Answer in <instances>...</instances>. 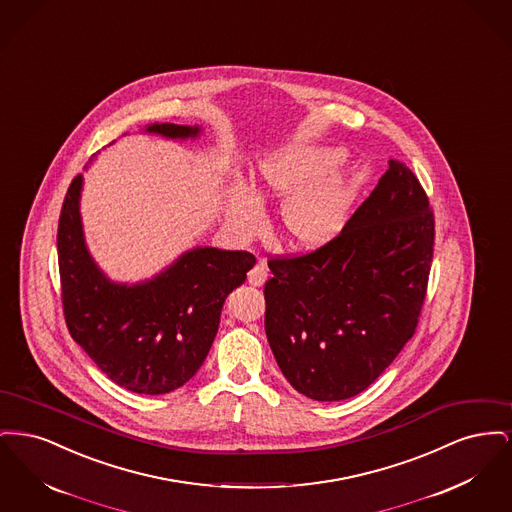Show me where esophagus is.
Masks as SVG:
<instances>
[{
    "instance_id": "obj_1",
    "label": "esophagus",
    "mask_w": 512,
    "mask_h": 512,
    "mask_svg": "<svg viewBox=\"0 0 512 512\" xmlns=\"http://www.w3.org/2000/svg\"><path fill=\"white\" fill-rule=\"evenodd\" d=\"M267 276V265H265V263H257L255 267L247 272V282H249L251 286H263L265 280H267Z\"/></svg>"
}]
</instances>
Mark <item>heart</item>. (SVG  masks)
I'll return each mask as SVG.
<instances>
[{
	"label": "heart",
	"mask_w": 512,
	"mask_h": 512,
	"mask_svg": "<svg viewBox=\"0 0 512 512\" xmlns=\"http://www.w3.org/2000/svg\"><path fill=\"white\" fill-rule=\"evenodd\" d=\"M334 147L295 146L267 155L253 172V195L234 186L226 195L230 228L242 236H255L263 228L257 201H284L280 224L290 244L299 249H320L330 244L349 211V178L334 171L341 161Z\"/></svg>",
	"instance_id": "obj_1"
}]
</instances>
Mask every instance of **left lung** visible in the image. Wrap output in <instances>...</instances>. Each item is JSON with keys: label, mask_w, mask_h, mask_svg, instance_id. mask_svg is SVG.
<instances>
[{"label": "left lung", "mask_w": 512, "mask_h": 512, "mask_svg": "<svg viewBox=\"0 0 512 512\" xmlns=\"http://www.w3.org/2000/svg\"><path fill=\"white\" fill-rule=\"evenodd\" d=\"M436 219L418 178L390 169L330 244L270 257L265 332L286 380L315 401L366 390L414 336Z\"/></svg>", "instance_id": "left-lung-1"}]
</instances>
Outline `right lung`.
<instances>
[{"label":"right lung","mask_w":512,"mask_h":512,"mask_svg":"<svg viewBox=\"0 0 512 512\" xmlns=\"http://www.w3.org/2000/svg\"><path fill=\"white\" fill-rule=\"evenodd\" d=\"M147 132L194 138L199 128L165 122ZM80 190L82 176L76 174L57 228L63 315L73 340L128 391L161 395L184 386L213 345L224 299L244 284L255 257L197 247L146 284H113L84 244Z\"/></svg>","instance_id":"1"}]
</instances>
